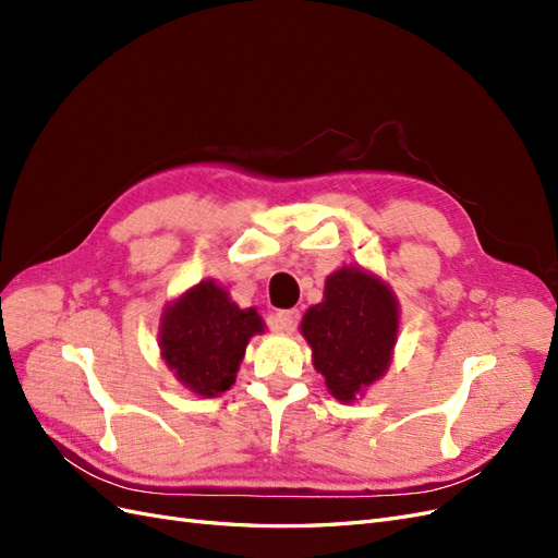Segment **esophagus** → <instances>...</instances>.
<instances>
[{
	"mask_svg": "<svg viewBox=\"0 0 558 558\" xmlns=\"http://www.w3.org/2000/svg\"><path fill=\"white\" fill-rule=\"evenodd\" d=\"M300 324V312L298 310H286V312H277L272 316V330L281 332V335H291L295 332Z\"/></svg>",
	"mask_w": 558,
	"mask_h": 558,
	"instance_id": "obj_1",
	"label": "esophagus"
}]
</instances>
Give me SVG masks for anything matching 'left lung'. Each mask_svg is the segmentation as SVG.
<instances>
[{"instance_id": "1", "label": "left lung", "mask_w": 558, "mask_h": 558, "mask_svg": "<svg viewBox=\"0 0 558 558\" xmlns=\"http://www.w3.org/2000/svg\"><path fill=\"white\" fill-rule=\"evenodd\" d=\"M400 305L391 286L361 265H342L326 279L324 300L302 316L300 332L312 349L328 393L356 402L393 363Z\"/></svg>"}]
</instances>
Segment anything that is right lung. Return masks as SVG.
<instances>
[{
  "instance_id": "add662e5",
  "label": "right lung",
  "mask_w": 558,
  "mask_h": 558,
  "mask_svg": "<svg viewBox=\"0 0 558 558\" xmlns=\"http://www.w3.org/2000/svg\"><path fill=\"white\" fill-rule=\"evenodd\" d=\"M265 332L263 316L232 302L226 286L205 279L162 310L160 356L193 396L216 398L238 379L253 335Z\"/></svg>"
}]
</instances>
